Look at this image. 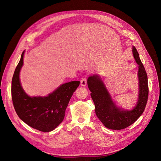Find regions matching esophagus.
I'll return each instance as SVG.
<instances>
[{"label":"esophagus","instance_id":"1","mask_svg":"<svg viewBox=\"0 0 161 161\" xmlns=\"http://www.w3.org/2000/svg\"><path fill=\"white\" fill-rule=\"evenodd\" d=\"M80 85L82 86H85L86 85V79L85 77H83L80 80Z\"/></svg>","mask_w":161,"mask_h":161}]
</instances>
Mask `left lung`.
Returning <instances> with one entry per match:
<instances>
[{
  "label": "left lung",
  "mask_w": 161,
  "mask_h": 161,
  "mask_svg": "<svg viewBox=\"0 0 161 161\" xmlns=\"http://www.w3.org/2000/svg\"><path fill=\"white\" fill-rule=\"evenodd\" d=\"M133 54L138 64L139 98L132 110L125 111L120 109L112 101L111 96L99 75H94L88 77L87 82L91 92V97L95 105L97 117L103 125L112 130H122L132 125L143 113L146 106L148 94L147 75L139 57L136 48L133 47Z\"/></svg>",
  "instance_id": "1"
}]
</instances>
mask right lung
<instances>
[{
	"label": "right lung",
	"mask_w": 161,
	"mask_h": 161,
	"mask_svg": "<svg viewBox=\"0 0 161 161\" xmlns=\"http://www.w3.org/2000/svg\"><path fill=\"white\" fill-rule=\"evenodd\" d=\"M24 56V51L12 80V98L15 111L29 126L41 132H50L63 121L68 103L80 81L63 84L48 96L30 97L23 90L19 80Z\"/></svg>",
	"instance_id": "right-lung-1"
}]
</instances>
